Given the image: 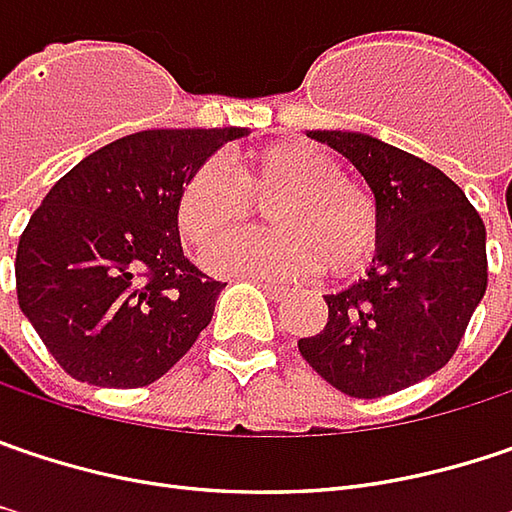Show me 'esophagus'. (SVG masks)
Listing matches in <instances>:
<instances>
[{
  "instance_id": "obj_1",
  "label": "esophagus",
  "mask_w": 512,
  "mask_h": 512,
  "mask_svg": "<svg viewBox=\"0 0 512 512\" xmlns=\"http://www.w3.org/2000/svg\"><path fill=\"white\" fill-rule=\"evenodd\" d=\"M240 278H252V281H255V284L260 286V289H263V292H266L269 298H275V301H278V298H286V295H289V289H286V286L272 284V281H266V278H255V275H240Z\"/></svg>"
}]
</instances>
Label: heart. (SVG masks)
Here are the masks:
<instances>
[{
	"instance_id": "heart-1",
	"label": "heart",
	"mask_w": 512,
	"mask_h": 512,
	"mask_svg": "<svg viewBox=\"0 0 512 512\" xmlns=\"http://www.w3.org/2000/svg\"><path fill=\"white\" fill-rule=\"evenodd\" d=\"M270 203L266 235L241 238L208 255V266L231 275L298 281L327 266L342 278L362 269L379 246L376 196L339 162L307 141H275L249 153L237 176L223 159H205L176 196V223L199 255L233 236L251 216V196Z\"/></svg>"
}]
</instances>
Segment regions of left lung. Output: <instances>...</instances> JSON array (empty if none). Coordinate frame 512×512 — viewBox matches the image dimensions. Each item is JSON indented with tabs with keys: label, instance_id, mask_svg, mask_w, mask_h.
Wrapping results in <instances>:
<instances>
[{
	"label": "left lung",
	"instance_id": "1",
	"mask_svg": "<svg viewBox=\"0 0 512 512\" xmlns=\"http://www.w3.org/2000/svg\"><path fill=\"white\" fill-rule=\"evenodd\" d=\"M342 153L379 202L365 278L324 295L327 324L301 356L347 397L374 400L440 371L487 292V228L435 165L365 133L307 130Z\"/></svg>",
	"mask_w": 512,
	"mask_h": 512
}]
</instances>
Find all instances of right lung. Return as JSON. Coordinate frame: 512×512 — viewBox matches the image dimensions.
<instances>
[{
	"instance_id": "add662e5",
	"label": "right lung",
	"mask_w": 512,
	"mask_h": 512,
	"mask_svg": "<svg viewBox=\"0 0 512 512\" xmlns=\"http://www.w3.org/2000/svg\"><path fill=\"white\" fill-rule=\"evenodd\" d=\"M223 130H144L77 162L16 246L19 310L66 374L138 388L167 374L208 327L223 292L182 252L176 196Z\"/></svg>"
}]
</instances>
